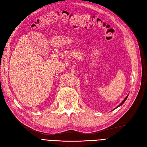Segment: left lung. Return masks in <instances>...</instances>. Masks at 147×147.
Listing matches in <instances>:
<instances>
[{
	"label": "left lung",
	"mask_w": 147,
	"mask_h": 147,
	"mask_svg": "<svg viewBox=\"0 0 147 147\" xmlns=\"http://www.w3.org/2000/svg\"><path fill=\"white\" fill-rule=\"evenodd\" d=\"M127 97H128V95H127V97H125V99H124V100H123V101H122V102H121V103H120V104H119V106H117V107H116V108H117V107H119V106H122V104H123V103H124V102H125V100H126V99H127ZM116 108H115V109H116Z\"/></svg>",
	"instance_id": "left-lung-1"
}]
</instances>
